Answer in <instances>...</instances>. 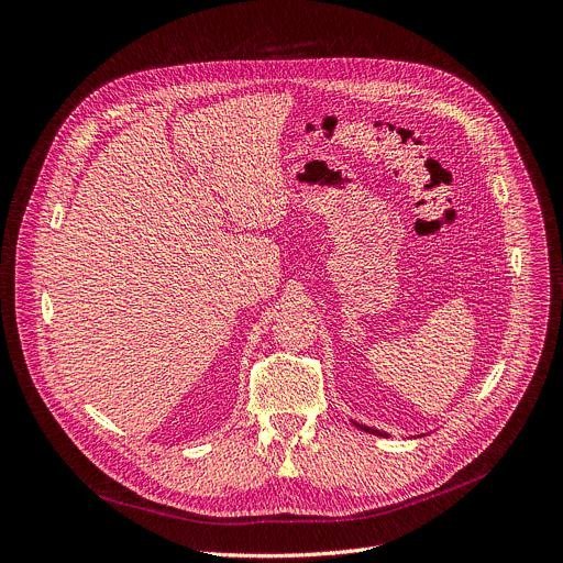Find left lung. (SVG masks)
<instances>
[{"label":"left lung","mask_w":563,"mask_h":563,"mask_svg":"<svg viewBox=\"0 0 563 563\" xmlns=\"http://www.w3.org/2000/svg\"><path fill=\"white\" fill-rule=\"evenodd\" d=\"M357 428H362V430H366V432H373V434H379V437H386V432H379V430H375V428H368V426H362V423H357V421H353Z\"/></svg>","instance_id":"obj_1"}]
</instances>
